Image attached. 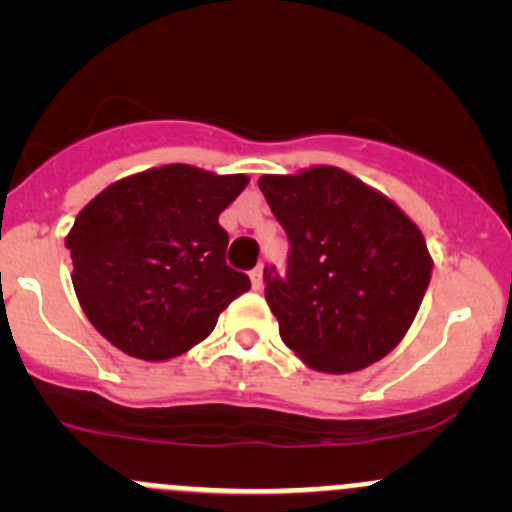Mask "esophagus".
Masks as SVG:
<instances>
[{
	"label": "esophagus",
	"instance_id": "esophagus-1",
	"mask_svg": "<svg viewBox=\"0 0 512 512\" xmlns=\"http://www.w3.org/2000/svg\"><path fill=\"white\" fill-rule=\"evenodd\" d=\"M250 282H252V289L265 287V280H262V267H255V270L250 272Z\"/></svg>",
	"mask_w": 512,
	"mask_h": 512
}]
</instances>
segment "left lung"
<instances>
[{
  "label": "left lung",
  "mask_w": 512,
  "mask_h": 512,
  "mask_svg": "<svg viewBox=\"0 0 512 512\" xmlns=\"http://www.w3.org/2000/svg\"><path fill=\"white\" fill-rule=\"evenodd\" d=\"M257 185L292 245L285 280L265 270L282 342L324 374L384 359L414 324L431 282L433 260L418 225L334 165L262 175Z\"/></svg>",
  "instance_id": "left-lung-1"
}]
</instances>
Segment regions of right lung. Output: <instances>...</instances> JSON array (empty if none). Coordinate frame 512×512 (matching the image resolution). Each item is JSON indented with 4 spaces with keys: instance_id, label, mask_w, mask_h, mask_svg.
Segmentation results:
<instances>
[{
    "instance_id": "right-lung-1",
    "label": "right lung",
    "mask_w": 512,
    "mask_h": 512,
    "mask_svg": "<svg viewBox=\"0 0 512 512\" xmlns=\"http://www.w3.org/2000/svg\"><path fill=\"white\" fill-rule=\"evenodd\" d=\"M250 183L185 163L116 180L66 235L71 282L89 322L123 354L168 361L203 342L250 289L225 265L220 213Z\"/></svg>"
}]
</instances>
